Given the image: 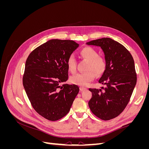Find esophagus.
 I'll use <instances>...</instances> for the list:
<instances>
[{
    "label": "esophagus",
    "mask_w": 149,
    "mask_h": 149,
    "mask_svg": "<svg viewBox=\"0 0 149 149\" xmlns=\"http://www.w3.org/2000/svg\"><path fill=\"white\" fill-rule=\"evenodd\" d=\"M79 90H80L81 91H85V90H86V88L80 86V87H79Z\"/></svg>",
    "instance_id": "34e87169"
}]
</instances>
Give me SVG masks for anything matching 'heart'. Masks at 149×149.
<instances>
[{
    "mask_svg": "<svg viewBox=\"0 0 149 149\" xmlns=\"http://www.w3.org/2000/svg\"><path fill=\"white\" fill-rule=\"evenodd\" d=\"M81 55L88 61L86 67L87 71L78 73L70 78L72 84L80 86L86 87L97 76L101 75L106 69V61L102 56H98V52L91 47H85L80 52ZM66 65L68 70L71 73H74L76 71V60L73 54H71L68 57Z\"/></svg>",
    "mask_w": 149,
    "mask_h": 149,
    "instance_id": "heart-1",
    "label": "heart"
}]
</instances>
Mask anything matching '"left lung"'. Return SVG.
Returning <instances> with one entry per match:
<instances>
[{
  "instance_id": "obj_1",
  "label": "left lung",
  "mask_w": 149,
  "mask_h": 149,
  "mask_svg": "<svg viewBox=\"0 0 149 149\" xmlns=\"http://www.w3.org/2000/svg\"><path fill=\"white\" fill-rule=\"evenodd\" d=\"M86 44L100 47L106 63L98 81L105 87L89 89L92 93L89 107L102 120L114 119L127 106L136 84L137 74L132 56L123 45L110 38L92 40Z\"/></svg>"
}]
</instances>
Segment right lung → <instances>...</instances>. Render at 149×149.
Wrapping results in <instances>:
<instances>
[{
	"label": "right lung",
	"mask_w": 149,
	"mask_h": 149,
	"mask_svg": "<svg viewBox=\"0 0 149 149\" xmlns=\"http://www.w3.org/2000/svg\"><path fill=\"white\" fill-rule=\"evenodd\" d=\"M79 47L73 40L52 39L36 48L26 60L23 85L36 112L55 121L70 110L79 87L68 79V57Z\"/></svg>",
	"instance_id": "1"
}]
</instances>
